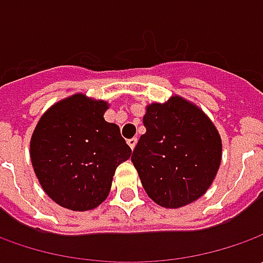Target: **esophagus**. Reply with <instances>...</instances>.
<instances>
[{
	"label": "esophagus",
	"mask_w": 263,
	"mask_h": 263,
	"mask_svg": "<svg viewBox=\"0 0 263 263\" xmlns=\"http://www.w3.org/2000/svg\"><path fill=\"white\" fill-rule=\"evenodd\" d=\"M127 143H128V146L132 147V149H135V146H136V143H137V137H132V139H128V140H127Z\"/></svg>",
	"instance_id": "esophagus-1"
}]
</instances>
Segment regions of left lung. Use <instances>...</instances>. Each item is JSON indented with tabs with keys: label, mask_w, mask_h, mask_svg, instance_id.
Returning a JSON list of instances; mask_svg holds the SVG:
<instances>
[{
	"label": "left lung",
	"mask_w": 263,
	"mask_h": 263,
	"mask_svg": "<svg viewBox=\"0 0 263 263\" xmlns=\"http://www.w3.org/2000/svg\"><path fill=\"white\" fill-rule=\"evenodd\" d=\"M146 133L132 155L142 186L159 206H186L206 193L222 157L211 118L193 102L174 95L152 102L143 116Z\"/></svg>",
	"instance_id": "obj_1"
}]
</instances>
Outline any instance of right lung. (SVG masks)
Wrapping results in <instances>:
<instances>
[{
  "label": "right lung",
  "instance_id": "add662e5",
  "mask_svg": "<svg viewBox=\"0 0 263 263\" xmlns=\"http://www.w3.org/2000/svg\"><path fill=\"white\" fill-rule=\"evenodd\" d=\"M108 106L74 93L48 108L36 124L32 165L44 192L60 206L77 212L99 206L116 168L132 155L120 127L104 118Z\"/></svg>",
  "mask_w": 263,
  "mask_h": 263
}]
</instances>
